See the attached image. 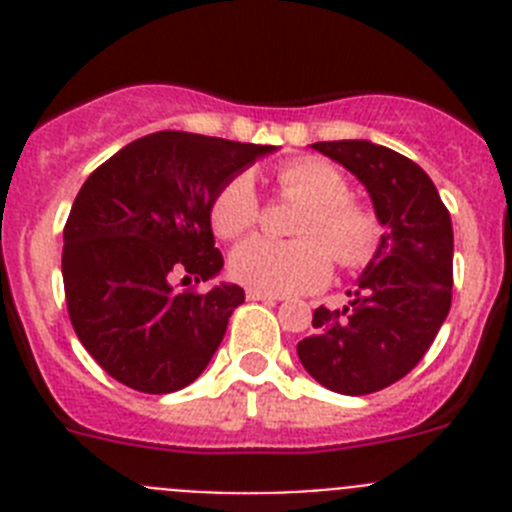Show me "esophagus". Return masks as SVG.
<instances>
[{
    "mask_svg": "<svg viewBox=\"0 0 512 512\" xmlns=\"http://www.w3.org/2000/svg\"><path fill=\"white\" fill-rule=\"evenodd\" d=\"M246 297H248V300H253V302H277V300H282L279 295H269V292H261V289H251V287L246 289Z\"/></svg>",
    "mask_w": 512,
    "mask_h": 512,
    "instance_id": "obj_1",
    "label": "esophagus"
}]
</instances>
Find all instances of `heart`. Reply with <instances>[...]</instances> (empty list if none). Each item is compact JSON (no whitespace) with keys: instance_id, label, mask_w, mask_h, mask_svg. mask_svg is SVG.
<instances>
[{"instance_id":"heart-1","label":"heart","mask_w":512,"mask_h":512,"mask_svg":"<svg viewBox=\"0 0 512 512\" xmlns=\"http://www.w3.org/2000/svg\"><path fill=\"white\" fill-rule=\"evenodd\" d=\"M287 197L302 202L292 233L297 241L279 243L253 235L230 253V274L251 289L269 295L307 292L330 277V254L343 266H354L372 253L377 225L369 212L348 202L346 176L320 158H297L277 171ZM259 220V194L248 174L233 176L215 194L210 223L220 238H238Z\"/></svg>"}]
</instances>
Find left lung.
<instances>
[{"instance_id": "8db88e82", "label": "left lung", "mask_w": 512, "mask_h": 512, "mask_svg": "<svg viewBox=\"0 0 512 512\" xmlns=\"http://www.w3.org/2000/svg\"><path fill=\"white\" fill-rule=\"evenodd\" d=\"M364 184L384 228L341 310L318 307L297 356L338 395L384 390L423 359L451 307L454 230L436 184L415 161L372 140L312 143Z\"/></svg>"}]
</instances>
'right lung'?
Wrapping results in <instances>:
<instances>
[{"mask_svg": "<svg viewBox=\"0 0 512 512\" xmlns=\"http://www.w3.org/2000/svg\"><path fill=\"white\" fill-rule=\"evenodd\" d=\"M274 151L161 130L89 174L63 228V289L76 336L117 382L166 395L205 372L246 295L228 282L176 287L220 274L212 200Z\"/></svg>", "mask_w": 512, "mask_h": 512, "instance_id": "obj_1", "label": "right lung"}]
</instances>
